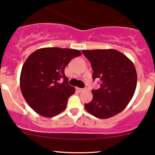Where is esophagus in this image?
<instances>
[{
	"instance_id": "1",
	"label": "esophagus",
	"mask_w": 155,
	"mask_h": 155,
	"mask_svg": "<svg viewBox=\"0 0 155 155\" xmlns=\"http://www.w3.org/2000/svg\"><path fill=\"white\" fill-rule=\"evenodd\" d=\"M76 90H77L78 91H79V92H82V91H84V89H82V88L76 87Z\"/></svg>"
}]
</instances>
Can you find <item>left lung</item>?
Here are the masks:
<instances>
[{
	"label": "left lung",
	"instance_id": "left-lung-1",
	"mask_svg": "<svg viewBox=\"0 0 155 155\" xmlns=\"http://www.w3.org/2000/svg\"><path fill=\"white\" fill-rule=\"evenodd\" d=\"M91 63L92 79H101V87L92 90V100L84 104L89 113L100 119L115 116L132 99L137 84L134 64L115 49L83 50Z\"/></svg>",
	"mask_w": 155,
	"mask_h": 155
}]
</instances>
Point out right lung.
<instances>
[{
    "instance_id": "1",
    "label": "right lung",
    "mask_w": 155,
    "mask_h": 155,
    "mask_svg": "<svg viewBox=\"0 0 155 155\" xmlns=\"http://www.w3.org/2000/svg\"><path fill=\"white\" fill-rule=\"evenodd\" d=\"M81 54L76 49L47 47L37 49L27 58L20 74V89L37 114L52 117L65 109L68 99L76 90L68 84L65 68ZM61 79L64 81L60 83Z\"/></svg>"
}]
</instances>
